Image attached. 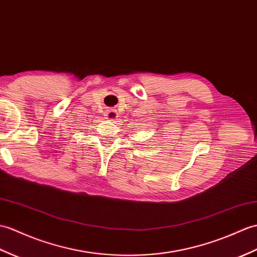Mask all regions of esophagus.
Returning a JSON list of instances; mask_svg holds the SVG:
<instances>
[{
    "instance_id": "1",
    "label": "esophagus",
    "mask_w": 257,
    "mask_h": 257,
    "mask_svg": "<svg viewBox=\"0 0 257 257\" xmlns=\"http://www.w3.org/2000/svg\"><path fill=\"white\" fill-rule=\"evenodd\" d=\"M117 117H118V115H117V111L115 109H110L107 111L106 118L108 119V120H114V119H116Z\"/></svg>"
}]
</instances>
